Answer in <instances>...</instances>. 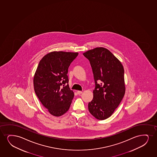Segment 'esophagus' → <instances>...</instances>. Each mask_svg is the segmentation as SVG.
Instances as JSON below:
<instances>
[{"label":"esophagus","instance_id":"obj_1","mask_svg":"<svg viewBox=\"0 0 157 157\" xmlns=\"http://www.w3.org/2000/svg\"><path fill=\"white\" fill-rule=\"evenodd\" d=\"M82 92H83L81 91H77V93H78V94H82Z\"/></svg>","mask_w":157,"mask_h":157}]
</instances>
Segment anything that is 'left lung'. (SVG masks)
<instances>
[{
  "label": "left lung",
  "mask_w": 157,
  "mask_h": 157,
  "mask_svg": "<svg viewBox=\"0 0 157 157\" xmlns=\"http://www.w3.org/2000/svg\"><path fill=\"white\" fill-rule=\"evenodd\" d=\"M83 55L90 62L95 81L94 98L88 104V109L97 119H107L125 94L123 66L109 50L102 47L88 50ZM98 81L101 84H98Z\"/></svg>",
  "instance_id": "left-lung-1"
}]
</instances>
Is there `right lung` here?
Listing matches in <instances>:
<instances>
[{
    "mask_svg": "<svg viewBox=\"0 0 157 157\" xmlns=\"http://www.w3.org/2000/svg\"><path fill=\"white\" fill-rule=\"evenodd\" d=\"M78 52H53L40 60L34 76V89L52 115L60 116L70 108L74 94L68 85V70Z\"/></svg>",
    "mask_w": 157,
    "mask_h": 157,
    "instance_id": "obj_1",
    "label": "right lung"
}]
</instances>
